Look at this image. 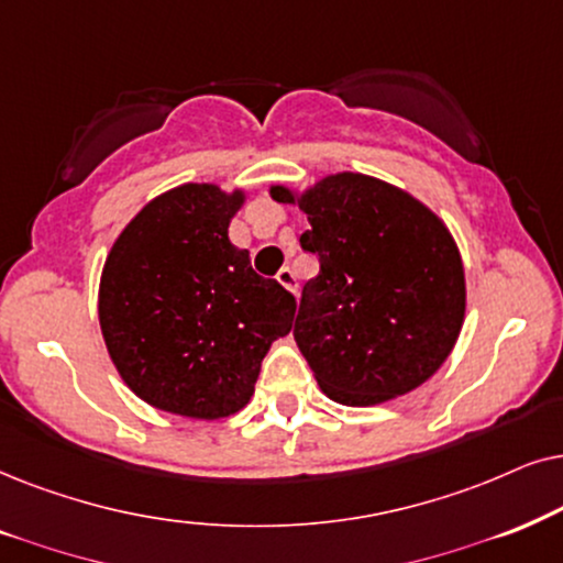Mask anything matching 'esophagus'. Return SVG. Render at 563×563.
I'll list each match as a JSON object with an SVG mask.
<instances>
[{
	"label": "esophagus",
	"mask_w": 563,
	"mask_h": 563,
	"mask_svg": "<svg viewBox=\"0 0 563 563\" xmlns=\"http://www.w3.org/2000/svg\"><path fill=\"white\" fill-rule=\"evenodd\" d=\"M277 283H280L286 290H290L294 296H298V280H296V273L290 267H283L280 273H277Z\"/></svg>",
	"instance_id": "obj_1"
}]
</instances>
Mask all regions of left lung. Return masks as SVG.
Here are the masks:
<instances>
[{
  "mask_svg": "<svg viewBox=\"0 0 563 563\" xmlns=\"http://www.w3.org/2000/svg\"><path fill=\"white\" fill-rule=\"evenodd\" d=\"M311 229L321 273L303 286L294 336L321 391L376 407L443 368L466 319V273L445 221L386 179L334 172L296 190L269 185Z\"/></svg>",
  "mask_w": 563,
  "mask_h": 563,
  "instance_id": "8db88e82",
  "label": "left lung"
}]
</instances>
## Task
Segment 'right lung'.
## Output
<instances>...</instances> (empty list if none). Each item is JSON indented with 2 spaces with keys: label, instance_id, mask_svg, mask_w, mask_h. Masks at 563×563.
<instances>
[{
  "label": "right lung",
  "instance_id": "1",
  "mask_svg": "<svg viewBox=\"0 0 563 563\" xmlns=\"http://www.w3.org/2000/svg\"><path fill=\"white\" fill-rule=\"evenodd\" d=\"M244 187L185 183L125 223L100 275L97 317L123 384L148 407L223 419L254 396L262 357L294 327L296 298L229 239Z\"/></svg>",
  "mask_w": 563,
  "mask_h": 563
}]
</instances>
